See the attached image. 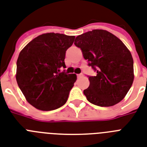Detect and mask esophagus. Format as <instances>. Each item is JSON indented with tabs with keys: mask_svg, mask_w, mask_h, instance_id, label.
<instances>
[{
	"mask_svg": "<svg viewBox=\"0 0 147 147\" xmlns=\"http://www.w3.org/2000/svg\"><path fill=\"white\" fill-rule=\"evenodd\" d=\"M78 78H82L83 77V74H78Z\"/></svg>",
	"mask_w": 147,
	"mask_h": 147,
	"instance_id": "obj_1",
	"label": "esophagus"
}]
</instances>
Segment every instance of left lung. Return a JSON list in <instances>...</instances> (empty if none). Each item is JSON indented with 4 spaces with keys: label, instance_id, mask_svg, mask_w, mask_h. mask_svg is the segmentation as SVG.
<instances>
[{
    "label": "left lung",
    "instance_id": "1",
    "mask_svg": "<svg viewBox=\"0 0 147 147\" xmlns=\"http://www.w3.org/2000/svg\"><path fill=\"white\" fill-rule=\"evenodd\" d=\"M75 45L96 72L88 76L84 90L88 100L99 107H112L123 100L133 84L134 61L123 42L110 32L95 29L76 37Z\"/></svg>",
    "mask_w": 147,
    "mask_h": 147
}]
</instances>
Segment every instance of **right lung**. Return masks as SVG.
<instances>
[{
    "label": "right lung",
    "instance_id": "obj_1",
    "mask_svg": "<svg viewBox=\"0 0 147 147\" xmlns=\"http://www.w3.org/2000/svg\"><path fill=\"white\" fill-rule=\"evenodd\" d=\"M74 40L75 36L47 33L33 39L20 52L16 82L27 101L38 109L54 110L67 101L77 76L59 71L65 67V52Z\"/></svg>",
    "mask_w": 147,
    "mask_h": 147
}]
</instances>
